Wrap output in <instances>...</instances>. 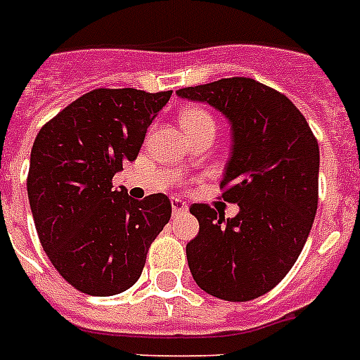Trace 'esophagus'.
Instances as JSON below:
<instances>
[{
  "mask_svg": "<svg viewBox=\"0 0 360 360\" xmlns=\"http://www.w3.org/2000/svg\"><path fill=\"white\" fill-rule=\"evenodd\" d=\"M172 211H174V214L186 213V211H188V205H186L183 200H179V198H172Z\"/></svg>",
  "mask_w": 360,
  "mask_h": 360,
  "instance_id": "obj_1",
  "label": "esophagus"
}]
</instances>
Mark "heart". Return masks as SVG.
Here are the masks:
<instances>
[{
	"instance_id": "heart-1",
	"label": "heart",
	"mask_w": 360,
	"mask_h": 360,
	"mask_svg": "<svg viewBox=\"0 0 360 360\" xmlns=\"http://www.w3.org/2000/svg\"><path fill=\"white\" fill-rule=\"evenodd\" d=\"M181 129L191 138L194 134L205 132V130H214L217 132V121L207 110L203 108H186L179 114Z\"/></svg>"
}]
</instances>
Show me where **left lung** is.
I'll list each match as a JSON object with an SVG mask.
<instances>
[{
    "label": "left lung",
    "instance_id": "1",
    "mask_svg": "<svg viewBox=\"0 0 360 360\" xmlns=\"http://www.w3.org/2000/svg\"><path fill=\"white\" fill-rule=\"evenodd\" d=\"M177 95L209 103L233 130L220 198L237 203L239 214L224 219L207 203H192L200 231L186 245L191 273L209 295L257 299L290 273L312 230L318 140L284 93L252 78H222Z\"/></svg>",
    "mask_w": 360,
    "mask_h": 360
}]
</instances>
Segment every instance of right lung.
I'll use <instances>...</instances> for the list:
<instances>
[{
  "label": "right lung",
  "instance_id": "right-lung-1",
  "mask_svg": "<svg viewBox=\"0 0 360 360\" xmlns=\"http://www.w3.org/2000/svg\"><path fill=\"white\" fill-rule=\"evenodd\" d=\"M169 97L172 91L98 87L37 134L27 174L37 233L56 271L82 293L129 290L172 217L164 194L132 200L112 191L115 172L136 160L147 127Z\"/></svg>",
  "mask_w": 360,
  "mask_h": 360
}]
</instances>
